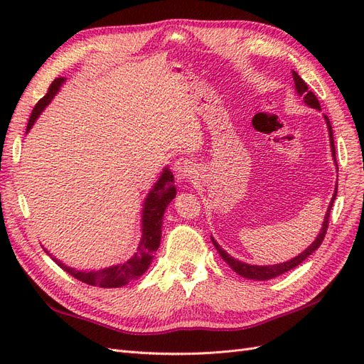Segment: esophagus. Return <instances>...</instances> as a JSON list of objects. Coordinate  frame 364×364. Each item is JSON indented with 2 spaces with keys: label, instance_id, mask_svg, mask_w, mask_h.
I'll return each mask as SVG.
<instances>
[{
  "label": "esophagus",
  "instance_id": "esophagus-1",
  "mask_svg": "<svg viewBox=\"0 0 364 364\" xmlns=\"http://www.w3.org/2000/svg\"><path fill=\"white\" fill-rule=\"evenodd\" d=\"M194 171H196L194 164L188 158L176 159V162L173 165L174 178H176V181H179V182H188L190 179H193Z\"/></svg>",
  "mask_w": 364,
  "mask_h": 364
}]
</instances>
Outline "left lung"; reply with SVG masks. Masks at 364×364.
Listing matches in <instances>:
<instances>
[{"mask_svg":"<svg viewBox=\"0 0 364 364\" xmlns=\"http://www.w3.org/2000/svg\"><path fill=\"white\" fill-rule=\"evenodd\" d=\"M293 73V80H294V87H296V92L297 95L304 97V102L306 106H310L313 109H317V111H321V103H318L317 97L311 92L308 91V86L306 83L301 79L299 74H297L296 71H291ZM325 117V121H326V126H328V132H329V144H331V151H333V158H334V162H336V147H334V136H333V127H331V123H329V118L326 115ZM336 167H337V162H336ZM338 168V167H337ZM338 171V170H337ZM336 196H337V188L334 190V194H333V199L331 202H329L328 205V209H326V214H325V218H323V223H322V229L321 232H318V235L316 237V240L311 243V246H308L302 253H299V255L291 258L290 261H285V262H281V264H273V266H252V264H247V262H241L238 259H235L234 257H230L229 253L226 250H223L222 247H220V245L217 243V241L211 237L213 240V245L215 246L217 252L220 253V257L223 258V261H226L229 264V267L232 269L235 273H238L240 277L243 278H247V279H255V281H267V279H272V278H277L279 277V274L289 272L291 269H294L296 266H299L301 262H304L308 257L311 255L313 252H316L318 249V246L322 245V241L325 238V234H326V229H328V220H329V213H331V208H333V203L336 200Z\"/></svg>","mask_w":364,"mask_h":364,"instance_id":"1","label":"left lung"}]
</instances>
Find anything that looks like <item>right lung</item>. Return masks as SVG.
Listing matches in <instances>:
<instances>
[{"label": "right lung", "instance_id": "obj_1", "mask_svg": "<svg viewBox=\"0 0 364 364\" xmlns=\"http://www.w3.org/2000/svg\"><path fill=\"white\" fill-rule=\"evenodd\" d=\"M63 82L65 79L54 80L50 86L47 95L38 102V105L35 106V109H33V112L30 115L27 132L33 127V124L36 123V119L39 118L43 109L50 105L54 95L59 92ZM174 197H176V186H174L173 173L170 171L168 167H165L159 176V179L156 181L155 185H153V188L147 194L144 205H142L141 241L138 245V249L135 252V255L124 262H119V264H115V266L105 267L100 270L83 272V270H75L73 267L65 266L63 262H60L58 258H54L51 253H48L47 249L46 252L65 272H68L71 277L87 285H94V287H102V289L123 287V285L139 278L141 274H144L150 267L151 259L155 257V252L161 245L164 213Z\"/></svg>", "mask_w": 364, "mask_h": 364}]
</instances>
